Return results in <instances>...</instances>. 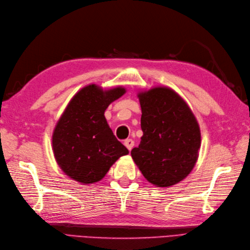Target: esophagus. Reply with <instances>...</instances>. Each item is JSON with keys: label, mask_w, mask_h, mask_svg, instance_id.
Segmentation results:
<instances>
[{"label": "esophagus", "mask_w": 250, "mask_h": 250, "mask_svg": "<svg viewBox=\"0 0 250 250\" xmlns=\"http://www.w3.org/2000/svg\"><path fill=\"white\" fill-rule=\"evenodd\" d=\"M124 144H125V146L126 148H128L129 150H131L132 148H133V146H134V141L131 140V139H128V140L125 141Z\"/></svg>", "instance_id": "obj_1"}]
</instances>
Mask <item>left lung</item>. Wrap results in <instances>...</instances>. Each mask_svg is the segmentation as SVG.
<instances>
[{
    "label": "left lung",
    "mask_w": 250,
    "mask_h": 250,
    "mask_svg": "<svg viewBox=\"0 0 250 250\" xmlns=\"http://www.w3.org/2000/svg\"><path fill=\"white\" fill-rule=\"evenodd\" d=\"M143 136L131 150L143 176L156 187H171L192 171L201 131L188 104L173 89L155 87L137 93Z\"/></svg>",
    "instance_id": "obj_1"
}]
</instances>
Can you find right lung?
<instances>
[{"instance_id":"right-lung-1","label":"right lung","mask_w":250,"mask_h":250,"mask_svg":"<svg viewBox=\"0 0 250 250\" xmlns=\"http://www.w3.org/2000/svg\"><path fill=\"white\" fill-rule=\"evenodd\" d=\"M125 91L120 86L103 90L91 83L67 104L52 133V150L70 178L83 185L100 182L120 157L129 153L104 116L108 105Z\"/></svg>"}]
</instances>
